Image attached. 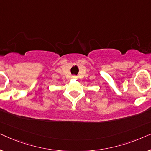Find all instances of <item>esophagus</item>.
Listing matches in <instances>:
<instances>
[{
  "instance_id": "obj_1",
  "label": "esophagus",
  "mask_w": 151,
  "mask_h": 151,
  "mask_svg": "<svg viewBox=\"0 0 151 151\" xmlns=\"http://www.w3.org/2000/svg\"><path fill=\"white\" fill-rule=\"evenodd\" d=\"M72 78H73V79H77L78 77L76 76H72Z\"/></svg>"
}]
</instances>
